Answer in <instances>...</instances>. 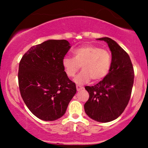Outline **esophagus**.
<instances>
[{"label":"esophagus","instance_id":"obj_1","mask_svg":"<svg viewBox=\"0 0 148 148\" xmlns=\"http://www.w3.org/2000/svg\"><path fill=\"white\" fill-rule=\"evenodd\" d=\"M83 88H84V87H83V86H79V85H76V90H77V91L81 90H82Z\"/></svg>","mask_w":148,"mask_h":148}]
</instances>
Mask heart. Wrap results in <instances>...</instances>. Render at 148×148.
I'll return each mask as SVG.
<instances>
[{
  "label": "heart",
  "instance_id": "heart-1",
  "mask_svg": "<svg viewBox=\"0 0 148 148\" xmlns=\"http://www.w3.org/2000/svg\"><path fill=\"white\" fill-rule=\"evenodd\" d=\"M111 55L106 49L94 45H85L74 51V58L64 57L62 66L66 75L73 77L82 67L83 70L76 76L77 84H84L91 79L99 81L104 79L111 67Z\"/></svg>",
  "mask_w": 148,
  "mask_h": 148
}]
</instances>
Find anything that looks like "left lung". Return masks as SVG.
Instances as JSON below:
<instances>
[{"instance_id":"left-lung-1","label":"left lung","mask_w":148,"mask_h":148,"mask_svg":"<svg viewBox=\"0 0 148 148\" xmlns=\"http://www.w3.org/2000/svg\"><path fill=\"white\" fill-rule=\"evenodd\" d=\"M106 42L112 54L110 72L102 81L86 86L89 99L84 104L90 118L100 123L118 118L125 111L132 95L134 71L128 53L109 37L99 38Z\"/></svg>"}]
</instances>
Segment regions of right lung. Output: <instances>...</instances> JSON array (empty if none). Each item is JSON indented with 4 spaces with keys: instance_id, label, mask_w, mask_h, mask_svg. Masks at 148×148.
Segmentation results:
<instances>
[{
    "instance_id": "obj_1",
    "label": "right lung",
    "mask_w": 148,
    "mask_h": 148,
    "mask_svg": "<svg viewBox=\"0 0 148 148\" xmlns=\"http://www.w3.org/2000/svg\"><path fill=\"white\" fill-rule=\"evenodd\" d=\"M70 47L65 40H47L32 47L20 60V94L31 113L45 121L61 118L76 92L62 63Z\"/></svg>"
}]
</instances>
